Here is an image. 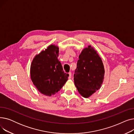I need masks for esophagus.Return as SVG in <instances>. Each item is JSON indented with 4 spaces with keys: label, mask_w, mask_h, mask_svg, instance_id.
I'll list each match as a JSON object with an SVG mask.
<instances>
[{
    "label": "esophagus",
    "mask_w": 134,
    "mask_h": 134,
    "mask_svg": "<svg viewBox=\"0 0 134 134\" xmlns=\"http://www.w3.org/2000/svg\"><path fill=\"white\" fill-rule=\"evenodd\" d=\"M68 74H69V75H68V79H71V78H72V73H71V72H69L68 73Z\"/></svg>",
    "instance_id": "1"
}]
</instances>
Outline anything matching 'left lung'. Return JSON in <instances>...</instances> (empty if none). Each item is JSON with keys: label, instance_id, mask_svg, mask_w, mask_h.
Here are the masks:
<instances>
[{"label": "left lung", "instance_id": "1", "mask_svg": "<svg viewBox=\"0 0 134 134\" xmlns=\"http://www.w3.org/2000/svg\"><path fill=\"white\" fill-rule=\"evenodd\" d=\"M79 59L74 74V84L79 93L87 98L100 88L104 78V65L91 46L83 49Z\"/></svg>", "mask_w": 134, "mask_h": 134}]
</instances>
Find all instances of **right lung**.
I'll return each mask as SVG.
<instances>
[{"mask_svg": "<svg viewBox=\"0 0 134 134\" xmlns=\"http://www.w3.org/2000/svg\"><path fill=\"white\" fill-rule=\"evenodd\" d=\"M59 48L51 44L35 56L30 66L31 79L40 92L47 96L54 95L68 80L58 60Z\"/></svg>", "mask_w": 134, "mask_h": 134, "instance_id": "add662e5", "label": "right lung"}]
</instances>
